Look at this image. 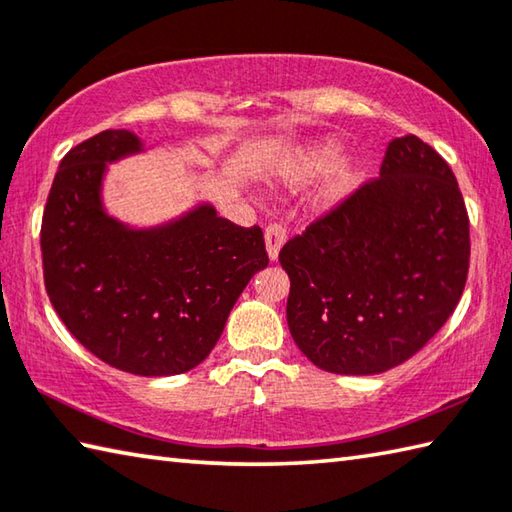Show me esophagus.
<instances>
[{"label": "esophagus", "instance_id": "esophagus-1", "mask_svg": "<svg viewBox=\"0 0 512 512\" xmlns=\"http://www.w3.org/2000/svg\"><path fill=\"white\" fill-rule=\"evenodd\" d=\"M264 239H266V250H268V257L277 259V255H280V248L286 241V228L282 224H268L266 226V232H264Z\"/></svg>", "mask_w": 512, "mask_h": 512}]
</instances>
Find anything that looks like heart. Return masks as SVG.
I'll use <instances>...</instances> for the list:
<instances>
[{"label": "heart", "instance_id": "obj_1", "mask_svg": "<svg viewBox=\"0 0 512 512\" xmlns=\"http://www.w3.org/2000/svg\"><path fill=\"white\" fill-rule=\"evenodd\" d=\"M338 145L336 143H324L318 147H311L306 150L300 159H297L291 167L286 170V181L291 183H306L320 176L324 170L327 172V179L320 185L318 190V203L322 206H331L338 199L345 197L351 192L353 185L358 183V170L347 161H338Z\"/></svg>", "mask_w": 512, "mask_h": 512}]
</instances>
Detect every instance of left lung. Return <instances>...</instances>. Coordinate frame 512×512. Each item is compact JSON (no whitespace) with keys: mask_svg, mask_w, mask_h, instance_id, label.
<instances>
[{"mask_svg":"<svg viewBox=\"0 0 512 512\" xmlns=\"http://www.w3.org/2000/svg\"><path fill=\"white\" fill-rule=\"evenodd\" d=\"M280 264L288 329L315 367H398L443 327L468 280L470 221L450 165L418 136L394 138L380 179L288 239Z\"/></svg>","mask_w":512,"mask_h":512,"instance_id":"obj_1","label":"left lung"}]
</instances>
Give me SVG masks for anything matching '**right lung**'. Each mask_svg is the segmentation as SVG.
Listing matches in <instances>:
<instances>
[{
	"mask_svg": "<svg viewBox=\"0 0 512 512\" xmlns=\"http://www.w3.org/2000/svg\"><path fill=\"white\" fill-rule=\"evenodd\" d=\"M141 150L107 129L67 152L42 215L44 286L82 347L120 371L172 376L215 349L228 313L268 266L264 232L201 206L156 230H127L100 206L105 163Z\"/></svg>",
	"mask_w": 512,
	"mask_h": 512,
	"instance_id": "add662e5",
	"label": "right lung"
}]
</instances>
